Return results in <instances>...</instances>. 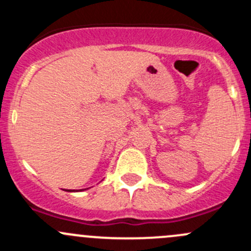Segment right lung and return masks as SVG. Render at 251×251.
<instances>
[{"label": "right lung", "instance_id": "right-lung-1", "mask_svg": "<svg viewBox=\"0 0 251 251\" xmlns=\"http://www.w3.org/2000/svg\"><path fill=\"white\" fill-rule=\"evenodd\" d=\"M70 192H72V191H70Z\"/></svg>", "mask_w": 251, "mask_h": 251}]
</instances>
